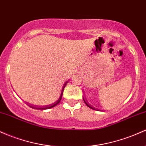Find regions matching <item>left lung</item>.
Masks as SVG:
<instances>
[{"instance_id": "left-lung-1", "label": "left lung", "mask_w": 146, "mask_h": 146, "mask_svg": "<svg viewBox=\"0 0 146 146\" xmlns=\"http://www.w3.org/2000/svg\"><path fill=\"white\" fill-rule=\"evenodd\" d=\"M84 102H85V104H86V105H87V107H89V108L92 109V110H97V111H98V109L94 108V107H91L90 105H89V104H88V103H87V102H86L85 101V100H84Z\"/></svg>"}]
</instances>
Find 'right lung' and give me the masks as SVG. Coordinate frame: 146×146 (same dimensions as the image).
Wrapping results in <instances>:
<instances>
[{"instance_id": "right-lung-1", "label": "right lung", "mask_w": 146, "mask_h": 146, "mask_svg": "<svg viewBox=\"0 0 146 146\" xmlns=\"http://www.w3.org/2000/svg\"><path fill=\"white\" fill-rule=\"evenodd\" d=\"M67 82H68V81H66L65 82V84H64L63 86V88H62V94H61V96L60 97V98H59V100H57V102H54L53 104H52V105H48V106H44V107H41V106H36V105H28L29 107H32V108L33 109H36V110H48V109H50V108H52V107H54L56 105H57V104L59 103V102H60L61 99H62V94H63V91H64V89L66 85Z\"/></svg>"}]
</instances>
